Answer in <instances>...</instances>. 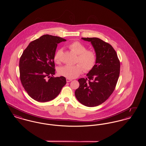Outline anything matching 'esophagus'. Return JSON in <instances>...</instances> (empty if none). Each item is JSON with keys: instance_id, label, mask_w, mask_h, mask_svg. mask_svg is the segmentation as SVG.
<instances>
[{"instance_id": "obj_1", "label": "esophagus", "mask_w": 146, "mask_h": 146, "mask_svg": "<svg viewBox=\"0 0 146 146\" xmlns=\"http://www.w3.org/2000/svg\"><path fill=\"white\" fill-rule=\"evenodd\" d=\"M72 80V79H70V78H67V79H66V81H67V83H68V82H71Z\"/></svg>"}]
</instances>
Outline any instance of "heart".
Segmentation results:
<instances>
[{
	"mask_svg": "<svg viewBox=\"0 0 146 146\" xmlns=\"http://www.w3.org/2000/svg\"><path fill=\"white\" fill-rule=\"evenodd\" d=\"M68 47L77 55L76 62L78 63L60 67L58 70L60 75L73 79L79 76L83 70L85 72L88 73L94 68L97 61V54L94 50H87L86 46L79 41L72 42ZM62 54V49L57 50L54 56L56 62H61Z\"/></svg>",
	"mask_w": 146,
	"mask_h": 146,
	"instance_id": "obj_1",
	"label": "heart"
}]
</instances>
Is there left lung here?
Returning a JSON list of instances; mask_svg holds the SVG:
<instances>
[{"mask_svg":"<svg viewBox=\"0 0 146 146\" xmlns=\"http://www.w3.org/2000/svg\"><path fill=\"white\" fill-rule=\"evenodd\" d=\"M82 39L91 42L97 54V61L87 78L78 79L79 87L75 95L82 104L95 107L104 102L115 90L120 74V61L109 43L97 38Z\"/></svg>","mask_w":146,"mask_h":146,"instance_id":"8db88e82","label":"left lung"}]
</instances>
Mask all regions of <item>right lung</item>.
<instances>
[{
	"mask_svg": "<svg viewBox=\"0 0 146 146\" xmlns=\"http://www.w3.org/2000/svg\"><path fill=\"white\" fill-rule=\"evenodd\" d=\"M64 41L66 40L59 36L44 35L31 42L21 55L19 62L21 83L28 95L38 102L54 99L66 84L65 77L53 76L57 44Z\"/></svg>",
	"mask_w": 146,
	"mask_h": 146,
	"instance_id": "add662e5",
	"label": "right lung"
}]
</instances>
